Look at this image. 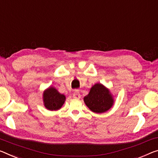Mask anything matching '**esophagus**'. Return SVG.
Segmentation results:
<instances>
[{
  "label": "esophagus",
  "mask_w": 158,
  "mask_h": 158,
  "mask_svg": "<svg viewBox=\"0 0 158 158\" xmlns=\"http://www.w3.org/2000/svg\"><path fill=\"white\" fill-rule=\"evenodd\" d=\"M81 97V95H80V93L78 91V90H76L74 93H73V98H80Z\"/></svg>",
  "instance_id": "esophagus-1"
}]
</instances>
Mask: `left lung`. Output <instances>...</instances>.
Segmentation results:
<instances>
[{"label":"left lung","instance_id":"8db88e82","mask_svg":"<svg viewBox=\"0 0 158 158\" xmlns=\"http://www.w3.org/2000/svg\"><path fill=\"white\" fill-rule=\"evenodd\" d=\"M84 101L87 107L96 113L107 111L114 104V99L109 89L101 84L93 86L89 94L84 98Z\"/></svg>","mask_w":158,"mask_h":158}]
</instances>
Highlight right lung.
Segmentation results:
<instances>
[{
    "label": "right lung",
    "mask_w": 158,
    "mask_h": 158,
    "mask_svg": "<svg viewBox=\"0 0 158 158\" xmlns=\"http://www.w3.org/2000/svg\"><path fill=\"white\" fill-rule=\"evenodd\" d=\"M43 98L44 106L49 110H57L61 108L65 101V96L52 86L45 90Z\"/></svg>",
    "instance_id": "add662e5"
}]
</instances>
